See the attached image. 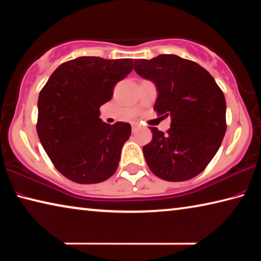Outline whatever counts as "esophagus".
Returning <instances> with one entry per match:
<instances>
[{"label": "esophagus", "instance_id": "obj_1", "mask_svg": "<svg viewBox=\"0 0 261 261\" xmlns=\"http://www.w3.org/2000/svg\"><path fill=\"white\" fill-rule=\"evenodd\" d=\"M131 127H132V131H136L137 130V127H138V123H132L131 124Z\"/></svg>", "mask_w": 261, "mask_h": 261}]
</instances>
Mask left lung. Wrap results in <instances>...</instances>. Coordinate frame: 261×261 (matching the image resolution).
<instances>
[{
    "label": "left lung",
    "mask_w": 261,
    "mask_h": 261,
    "mask_svg": "<svg viewBox=\"0 0 261 261\" xmlns=\"http://www.w3.org/2000/svg\"><path fill=\"white\" fill-rule=\"evenodd\" d=\"M136 72L156 85L154 110L170 116L167 134L151 127L143 147L152 173L169 182L199 175L218 152L227 130L226 99L211 73L196 62L163 54L136 60Z\"/></svg>",
    "instance_id": "1"
}]
</instances>
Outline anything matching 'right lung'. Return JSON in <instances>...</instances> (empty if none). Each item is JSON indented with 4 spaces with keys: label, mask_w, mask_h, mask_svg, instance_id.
Segmentation results:
<instances>
[{
    "label": "right lung",
    "mask_w": 261,
    "mask_h": 261,
    "mask_svg": "<svg viewBox=\"0 0 261 261\" xmlns=\"http://www.w3.org/2000/svg\"><path fill=\"white\" fill-rule=\"evenodd\" d=\"M132 64L131 59L78 57L62 63L40 91L39 139L54 167L72 182L100 183L116 171L131 125L107 124L99 109L132 71Z\"/></svg>",
    "instance_id": "obj_1"
}]
</instances>
